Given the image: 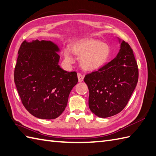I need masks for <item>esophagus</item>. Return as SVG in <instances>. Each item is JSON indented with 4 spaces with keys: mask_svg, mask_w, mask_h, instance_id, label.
<instances>
[{
    "mask_svg": "<svg viewBox=\"0 0 156 156\" xmlns=\"http://www.w3.org/2000/svg\"><path fill=\"white\" fill-rule=\"evenodd\" d=\"M77 77H78V80L79 82H81L83 81V79H84V75H82L81 73H77Z\"/></svg>",
    "mask_w": 156,
    "mask_h": 156,
    "instance_id": "1",
    "label": "esophagus"
}]
</instances>
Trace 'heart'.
<instances>
[{"label": "heart", "mask_w": 156, "mask_h": 156, "mask_svg": "<svg viewBox=\"0 0 156 156\" xmlns=\"http://www.w3.org/2000/svg\"><path fill=\"white\" fill-rule=\"evenodd\" d=\"M71 50L81 57V66L85 71H94L104 66L110 56V48L106 44L94 39L82 40L73 44ZM65 57L69 62H73L71 50H65Z\"/></svg>", "instance_id": "1"}]
</instances>
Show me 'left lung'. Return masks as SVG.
Returning a JSON list of instances; mask_svg holds the SVG:
<instances>
[{
	"label": "left lung",
	"instance_id": "8db88e82",
	"mask_svg": "<svg viewBox=\"0 0 156 156\" xmlns=\"http://www.w3.org/2000/svg\"><path fill=\"white\" fill-rule=\"evenodd\" d=\"M118 55L98 71L85 75L89 107L100 118L115 115L125 108L138 81L137 64L128 43L119 39Z\"/></svg>",
	"mask_w": 156,
	"mask_h": 156
}]
</instances>
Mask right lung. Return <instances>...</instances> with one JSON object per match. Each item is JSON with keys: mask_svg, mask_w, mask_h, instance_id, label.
I'll return each instance as SVG.
<instances>
[{"mask_svg": "<svg viewBox=\"0 0 156 156\" xmlns=\"http://www.w3.org/2000/svg\"><path fill=\"white\" fill-rule=\"evenodd\" d=\"M58 46L51 41L25 40L18 52L14 80L24 107L41 119H55L67 105L77 83L75 71L60 67Z\"/></svg>", "mask_w": 156, "mask_h": 156, "instance_id": "1", "label": "right lung"}]
</instances>
